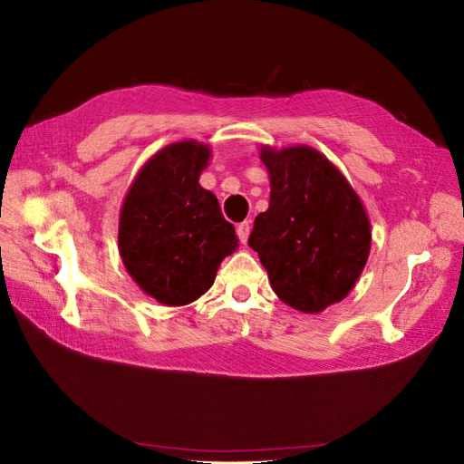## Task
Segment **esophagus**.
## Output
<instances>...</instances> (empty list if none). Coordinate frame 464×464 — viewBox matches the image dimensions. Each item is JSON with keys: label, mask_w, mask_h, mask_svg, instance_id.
Wrapping results in <instances>:
<instances>
[{"label": "esophagus", "mask_w": 464, "mask_h": 464, "mask_svg": "<svg viewBox=\"0 0 464 464\" xmlns=\"http://www.w3.org/2000/svg\"><path fill=\"white\" fill-rule=\"evenodd\" d=\"M249 230H251V224H249V220H244V222L237 224L236 232H237V237H240V242H242V244H246V242H247Z\"/></svg>", "instance_id": "34e87169"}]
</instances>
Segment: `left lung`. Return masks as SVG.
I'll use <instances>...</instances> for the list:
<instances>
[{
  "label": "left lung",
  "instance_id": "left-lung-1",
  "mask_svg": "<svg viewBox=\"0 0 464 464\" xmlns=\"http://www.w3.org/2000/svg\"><path fill=\"white\" fill-rule=\"evenodd\" d=\"M271 201L249 234L276 296L319 314L354 288L370 254V220L344 176L310 147L263 149Z\"/></svg>",
  "mask_w": 464,
  "mask_h": 464
}]
</instances>
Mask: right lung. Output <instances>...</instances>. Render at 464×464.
<instances>
[{
	"mask_svg": "<svg viewBox=\"0 0 464 464\" xmlns=\"http://www.w3.org/2000/svg\"><path fill=\"white\" fill-rule=\"evenodd\" d=\"M208 157L195 141L164 147L137 174L121 207L118 240L125 269L166 305L198 300L237 247L218 199L199 186Z\"/></svg>",
	"mask_w": 464,
	"mask_h": 464,
	"instance_id": "obj_1",
	"label": "right lung"
}]
</instances>
